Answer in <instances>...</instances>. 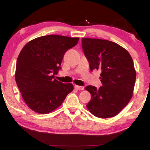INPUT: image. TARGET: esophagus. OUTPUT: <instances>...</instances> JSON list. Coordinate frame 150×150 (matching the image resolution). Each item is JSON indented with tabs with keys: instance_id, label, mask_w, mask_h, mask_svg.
<instances>
[{
	"instance_id": "esophagus-1",
	"label": "esophagus",
	"mask_w": 150,
	"mask_h": 150,
	"mask_svg": "<svg viewBox=\"0 0 150 150\" xmlns=\"http://www.w3.org/2000/svg\"><path fill=\"white\" fill-rule=\"evenodd\" d=\"M75 89H77L78 91L84 89V87H81V86H79V85H75Z\"/></svg>"
}]
</instances>
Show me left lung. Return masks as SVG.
Listing matches in <instances>:
<instances>
[{
  "label": "left lung",
  "instance_id": "1",
  "mask_svg": "<svg viewBox=\"0 0 150 150\" xmlns=\"http://www.w3.org/2000/svg\"><path fill=\"white\" fill-rule=\"evenodd\" d=\"M82 47L91 71L101 72L103 85L85 88L91 95L87 107L98 118L113 117L132 97L136 77L132 58L124 47L106 40L83 38Z\"/></svg>",
  "mask_w": 150,
  "mask_h": 150
}]
</instances>
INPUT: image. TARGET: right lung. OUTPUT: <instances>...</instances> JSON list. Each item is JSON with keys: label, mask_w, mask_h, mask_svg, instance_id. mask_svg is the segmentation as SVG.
Segmentation results:
<instances>
[{"label": "right lung", "mask_w": 150, "mask_h": 150, "mask_svg": "<svg viewBox=\"0 0 150 150\" xmlns=\"http://www.w3.org/2000/svg\"><path fill=\"white\" fill-rule=\"evenodd\" d=\"M79 38L48 35L30 41L18 57L15 79L27 106L39 114H47L62 105L73 90L71 83L54 79L65 53L77 45Z\"/></svg>", "instance_id": "right-lung-1"}]
</instances>
